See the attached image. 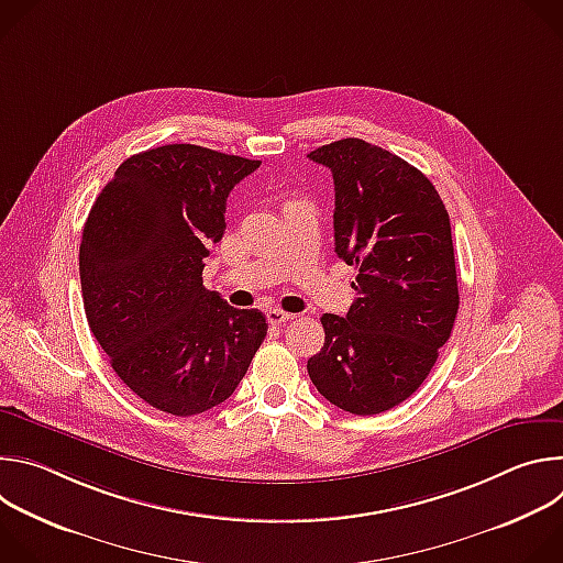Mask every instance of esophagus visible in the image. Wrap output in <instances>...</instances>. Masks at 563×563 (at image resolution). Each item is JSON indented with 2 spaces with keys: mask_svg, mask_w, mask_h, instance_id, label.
<instances>
[{
  "mask_svg": "<svg viewBox=\"0 0 563 563\" xmlns=\"http://www.w3.org/2000/svg\"><path fill=\"white\" fill-rule=\"evenodd\" d=\"M294 318H296V313L283 311V309H278V307H274V309L267 311V320H269L272 325H283V323H287V320H294Z\"/></svg>",
  "mask_w": 563,
  "mask_h": 563,
  "instance_id": "obj_1",
  "label": "esophagus"
}]
</instances>
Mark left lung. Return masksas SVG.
I'll use <instances>...</instances> for the list:
<instances>
[{
	"label": "left lung",
	"mask_w": 563,
	"mask_h": 563,
	"mask_svg": "<svg viewBox=\"0 0 563 563\" xmlns=\"http://www.w3.org/2000/svg\"><path fill=\"white\" fill-rule=\"evenodd\" d=\"M309 159L334 176V245L356 267V298L347 316L320 318L325 343L307 372L336 408L380 415L421 387L452 334L450 216L417 167L365 140L323 144Z\"/></svg>",
	"instance_id": "obj_1"
}]
</instances>
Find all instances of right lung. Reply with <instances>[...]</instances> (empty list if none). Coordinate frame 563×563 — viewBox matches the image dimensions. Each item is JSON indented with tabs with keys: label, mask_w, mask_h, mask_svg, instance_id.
Masks as SVG:
<instances>
[{
	"label": "right lung",
	"mask_w": 563,
	"mask_h": 563,
	"mask_svg": "<svg viewBox=\"0 0 563 563\" xmlns=\"http://www.w3.org/2000/svg\"><path fill=\"white\" fill-rule=\"evenodd\" d=\"M261 159L196 144L126 157L85 222L79 280L89 328L144 404L174 417L227 400L267 336L258 309L205 289L231 189Z\"/></svg>",
	"instance_id": "obj_1"
}]
</instances>
